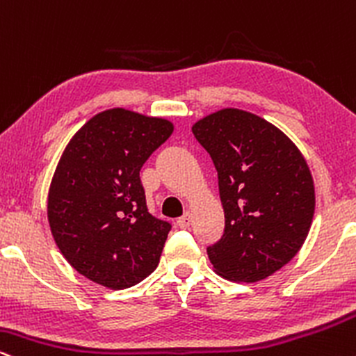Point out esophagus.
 <instances>
[{
	"instance_id": "1",
	"label": "esophagus",
	"mask_w": 356,
	"mask_h": 356,
	"mask_svg": "<svg viewBox=\"0 0 356 356\" xmlns=\"http://www.w3.org/2000/svg\"><path fill=\"white\" fill-rule=\"evenodd\" d=\"M177 225H178L179 228H183V229H186L188 227H190V225H191V215H190V213H185V215H183L181 218H178Z\"/></svg>"
}]
</instances>
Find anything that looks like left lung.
I'll list each match as a JSON object with an SVG mask.
<instances>
[{
  "instance_id": "1",
  "label": "left lung",
  "mask_w": 356,
  "mask_h": 356,
  "mask_svg": "<svg viewBox=\"0 0 356 356\" xmlns=\"http://www.w3.org/2000/svg\"><path fill=\"white\" fill-rule=\"evenodd\" d=\"M191 131L218 171L225 232L207 248L213 268L232 282L265 280L298 253L310 232V168L285 133L253 113L223 108Z\"/></svg>"
}]
</instances>
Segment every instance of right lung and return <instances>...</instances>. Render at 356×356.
Returning a JSON list of instances; mask_svg holds the SVG:
<instances>
[{"label":"right lung","mask_w":356,"mask_h":356,"mask_svg":"<svg viewBox=\"0 0 356 356\" xmlns=\"http://www.w3.org/2000/svg\"><path fill=\"white\" fill-rule=\"evenodd\" d=\"M171 133L168 120L113 108L71 138L49 185L48 221L79 275L123 290L156 270L171 225L146 208L140 170Z\"/></svg>","instance_id":"add662e5"}]
</instances>
